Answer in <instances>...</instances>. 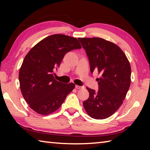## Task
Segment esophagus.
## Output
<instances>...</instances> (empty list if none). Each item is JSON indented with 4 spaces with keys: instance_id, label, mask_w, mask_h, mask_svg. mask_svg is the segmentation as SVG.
I'll return each mask as SVG.
<instances>
[{
    "instance_id": "1",
    "label": "esophagus",
    "mask_w": 150,
    "mask_h": 150,
    "mask_svg": "<svg viewBox=\"0 0 150 150\" xmlns=\"http://www.w3.org/2000/svg\"><path fill=\"white\" fill-rule=\"evenodd\" d=\"M75 88H77V89H80V88H84V86H79V85H75Z\"/></svg>"
}]
</instances>
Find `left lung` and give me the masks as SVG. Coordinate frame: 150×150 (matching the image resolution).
<instances>
[{
  "instance_id": "8db88e82",
  "label": "left lung",
  "mask_w": 150,
  "mask_h": 150,
  "mask_svg": "<svg viewBox=\"0 0 150 150\" xmlns=\"http://www.w3.org/2000/svg\"><path fill=\"white\" fill-rule=\"evenodd\" d=\"M85 50L91 73L97 71L98 91L87 87L89 97L83 102L91 118L105 119L120 108L130 85L131 67L125 54L118 45L100 38H78Z\"/></svg>"
}]
</instances>
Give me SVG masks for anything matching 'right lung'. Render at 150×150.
<instances>
[{"instance_id":"right-lung-1","label":"right lung","mask_w":150,"mask_h":150,"mask_svg":"<svg viewBox=\"0 0 150 150\" xmlns=\"http://www.w3.org/2000/svg\"><path fill=\"white\" fill-rule=\"evenodd\" d=\"M81 48L75 38L54 34L38 43L28 53L20 69L19 82L22 95L33 110L47 115L62 106L75 85L59 82L53 73L67 52Z\"/></svg>"}]
</instances>
